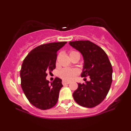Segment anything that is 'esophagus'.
<instances>
[{
  "instance_id": "esophagus-1",
  "label": "esophagus",
  "mask_w": 131,
  "mask_h": 131,
  "mask_svg": "<svg viewBox=\"0 0 131 131\" xmlns=\"http://www.w3.org/2000/svg\"><path fill=\"white\" fill-rule=\"evenodd\" d=\"M70 83V81H64L63 80L62 81V84L63 85H66V84H69Z\"/></svg>"
}]
</instances>
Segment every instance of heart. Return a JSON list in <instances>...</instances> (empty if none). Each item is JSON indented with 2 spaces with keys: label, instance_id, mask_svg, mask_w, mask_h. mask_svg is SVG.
<instances>
[{
  "label": "heart",
  "instance_id": "obj_1",
  "mask_svg": "<svg viewBox=\"0 0 131 131\" xmlns=\"http://www.w3.org/2000/svg\"><path fill=\"white\" fill-rule=\"evenodd\" d=\"M78 53L74 51H71L70 53V56L73 54ZM77 74V71L70 68H64L59 72V76L64 80H71Z\"/></svg>",
  "mask_w": 131,
  "mask_h": 131
}]
</instances>
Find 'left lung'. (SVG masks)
<instances>
[{
	"label": "left lung",
	"mask_w": 131,
	"mask_h": 131,
	"mask_svg": "<svg viewBox=\"0 0 131 131\" xmlns=\"http://www.w3.org/2000/svg\"><path fill=\"white\" fill-rule=\"evenodd\" d=\"M69 44L83 57L81 77L89 76L91 79L85 83H78L73 98L81 106L93 108L100 104L108 93L112 82V64L105 51L89 40L72 41Z\"/></svg>",
	"instance_id": "obj_1"
}]
</instances>
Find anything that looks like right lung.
Masks as SVG:
<instances>
[{
  "mask_svg": "<svg viewBox=\"0 0 131 131\" xmlns=\"http://www.w3.org/2000/svg\"><path fill=\"white\" fill-rule=\"evenodd\" d=\"M67 43L40 45L31 50L23 60L20 71L21 85L28 100L37 108H51L58 101L62 80L55 78L49 84L47 73L55 68L57 51Z\"/></svg>",
  "mask_w": 131,
  "mask_h": 131,
  "instance_id": "1",
  "label": "right lung"
}]
</instances>
